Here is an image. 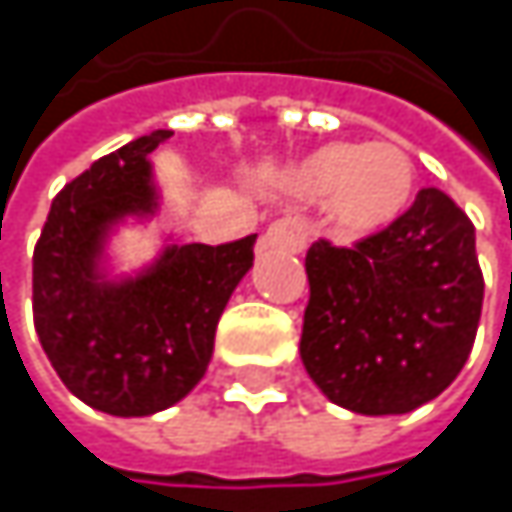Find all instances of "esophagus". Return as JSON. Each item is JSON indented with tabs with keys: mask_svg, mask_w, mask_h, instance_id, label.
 I'll return each instance as SVG.
<instances>
[{
	"mask_svg": "<svg viewBox=\"0 0 512 512\" xmlns=\"http://www.w3.org/2000/svg\"><path fill=\"white\" fill-rule=\"evenodd\" d=\"M308 243V225L296 216H287V219H278L266 228L263 234V246L266 249H278V252H287V255H299Z\"/></svg>",
	"mask_w": 512,
	"mask_h": 512,
	"instance_id": "obj_1",
	"label": "esophagus"
}]
</instances>
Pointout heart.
I'll return each mask as SVG.
<instances>
[{"label":"heart","mask_w":512,"mask_h":512,"mask_svg":"<svg viewBox=\"0 0 512 512\" xmlns=\"http://www.w3.org/2000/svg\"><path fill=\"white\" fill-rule=\"evenodd\" d=\"M281 186L296 201H326L338 234L373 237L412 207L418 168L409 151L394 142H335L287 168Z\"/></svg>","instance_id":"heart-1"}]
</instances>
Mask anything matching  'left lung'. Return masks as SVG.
<instances>
[{"label": "left lung", "instance_id": "obj_1", "mask_svg": "<svg viewBox=\"0 0 512 512\" xmlns=\"http://www.w3.org/2000/svg\"><path fill=\"white\" fill-rule=\"evenodd\" d=\"M311 299L299 356L314 385L358 415H406L436 400L474 347L483 272L474 225L436 186L356 249L305 257Z\"/></svg>", "mask_w": 512, "mask_h": 512}]
</instances>
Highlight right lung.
Here are the masks:
<instances>
[{
	"label": "right lung",
	"mask_w": 512,
	"mask_h": 512,
	"mask_svg": "<svg viewBox=\"0 0 512 512\" xmlns=\"http://www.w3.org/2000/svg\"><path fill=\"white\" fill-rule=\"evenodd\" d=\"M154 130L97 159L50 207L32 260L41 347L73 397L97 412L145 418L180 403L207 373L219 317L255 263V240L225 246L162 237V249L115 272L112 240L159 213Z\"/></svg>",
	"instance_id": "1"
}]
</instances>
